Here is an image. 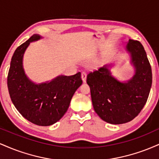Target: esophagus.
I'll return each instance as SVG.
<instances>
[{
    "instance_id": "esophagus-1",
    "label": "esophagus",
    "mask_w": 159,
    "mask_h": 159,
    "mask_svg": "<svg viewBox=\"0 0 159 159\" xmlns=\"http://www.w3.org/2000/svg\"><path fill=\"white\" fill-rule=\"evenodd\" d=\"M81 78H82V81H83L84 83H85L86 80H87V73L84 72H83L81 73Z\"/></svg>"
}]
</instances>
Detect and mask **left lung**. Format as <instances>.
Here are the masks:
<instances>
[{"instance_id": "8db88e82", "label": "left lung", "mask_w": 159, "mask_h": 159, "mask_svg": "<svg viewBox=\"0 0 159 159\" xmlns=\"http://www.w3.org/2000/svg\"><path fill=\"white\" fill-rule=\"evenodd\" d=\"M126 51L135 69L130 80L118 81L111 75L107 65L87 77L95 111L104 121L115 125L128 123L139 114L152 86V69L141 43L129 39Z\"/></svg>"}]
</instances>
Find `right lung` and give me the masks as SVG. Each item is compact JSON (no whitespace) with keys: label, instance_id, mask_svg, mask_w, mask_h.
Here are the masks:
<instances>
[{"label":"right lung","instance_id":"right-lung-1","mask_svg":"<svg viewBox=\"0 0 159 159\" xmlns=\"http://www.w3.org/2000/svg\"><path fill=\"white\" fill-rule=\"evenodd\" d=\"M40 38L34 34L16 48L11 60L7 87L12 103L25 119L37 125L48 126L63 117L82 80L81 72H78L39 84L30 81L24 71L23 55L29 44Z\"/></svg>","mask_w":159,"mask_h":159}]
</instances>
